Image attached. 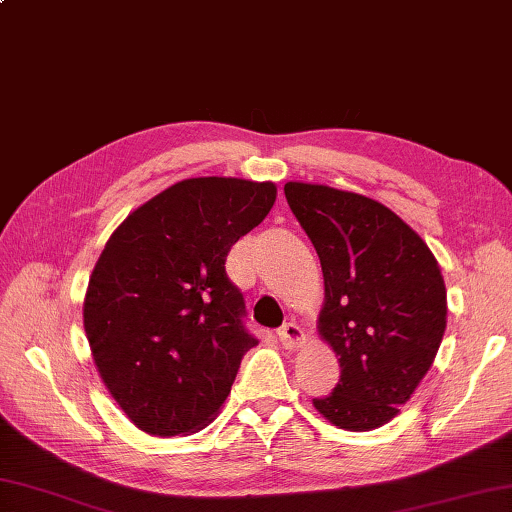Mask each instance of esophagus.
<instances>
[{
  "mask_svg": "<svg viewBox=\"0 0 512 512\" xmlns=\"http://www.w3.org/2000/svg\"><path fill=\"white\" fill-rule=\"evenodd\" d=\"M279 340L285 344V347H290V349H296L299 347V344L305 340V334H303V329L296 325V323H285L283 327H279Z\"/></svg>",
  "mask_w": 512,
  "mask_h": 512,
  "instance_id": "34e87169",
  "label": "esophagus"
}]
</instances>
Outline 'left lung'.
<instances>
[{
  "label": "left lung",
  "instance_id": "8db88e82",
  "mask_svg": "<svg viewBox=\"0 0 512 512\" xmlns=\"http://www.w3.org/2000/svg\"><path fill=\"white\" fill-rule=\"evenodd\" d=\"M283 192L323 266L318 329L340 355V382L314 406L342 430H375L410 399L441 347V268L382 202L307 183H285Z\"/></svg>",
  "mask_w": 512,
  "mask_h": 512
}]
</instances>
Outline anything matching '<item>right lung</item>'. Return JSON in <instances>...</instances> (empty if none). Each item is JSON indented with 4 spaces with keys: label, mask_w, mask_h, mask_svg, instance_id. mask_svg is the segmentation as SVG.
Masks as SVG:
<instances>
[{
    "label": "right lung",
    "mask_w": 512,
    "mask_h": 512,
    "mask_svg": "<svg viewBox=\"0 0 512 512\" xmlns=\"http://www.w3.org/2000/svg\"><path fill=\"white\" fill-rule=\"evenodd\" d=\"M275 196L272 183L187 178L106 242L89 279L85 331L106 388L144 432L198 430L229 397L257 338L224 264Z\"/></svg>",
    "instance_id": "obj_1"
}]
</instances>
